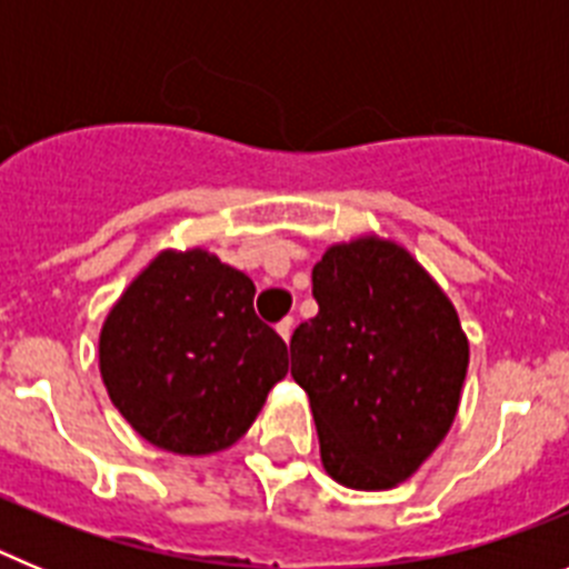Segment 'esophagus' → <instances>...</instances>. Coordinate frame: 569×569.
I'll list each match as a JSON object with an SVG mask.
<instances>
[{"mask_svg": "<svg viewBox=\"0 0 569 569\" xmlns=\"http://www.w3.org/2000/svg\"><path fill=\"white\" fill-rule=\"evenodd\" d=\"M293 325H296V321H293V316H284V319H281L279 325H276V330H279V336H281V339H284V341H290V336H293Z\"/></svg>", "mask_w": 569, "mask_h": 569, "instance_id": "34e87169", "label": "esophagus"}]
</instances>
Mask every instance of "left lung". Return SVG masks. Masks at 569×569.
I'll list each match as a JSON object with an SVG mask.
<instances>
[{"label":"left lung","instance_id":"left-lung-1","mask_svg":"<svg viewBox=\"0 0 569 569\" xmlns=\"http://www.w3.org/2000/svg\"><path fill=\"white\" fill-rule=\"evenodd\" d=\"M319 313L290 339L321 465L353 490H390L447 436L470 345L453 301L393 239L330 244L313 268Z\"/></svg>","mask_w":569,"mask_h":569}]
</instances>
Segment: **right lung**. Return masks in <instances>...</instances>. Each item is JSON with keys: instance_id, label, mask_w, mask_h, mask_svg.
Listing matches in <instances>:
<instances>
[{"instance_id": "1", "label": "right lung", "mask_w": 569, "mask_h": 569, "mask_svg": "<svg viewBox=\"0 0 569 569\" xmlns=\"http://www.w3.org/2000/svg\"><path fill=\"white\" fill-rule=\"evenodd\" d=\"M256 288L204 248L162 250L99 333L110 401L159 450L210 456L248 433L288 345L256 316Z\"/></svg>"}]
</instances>
